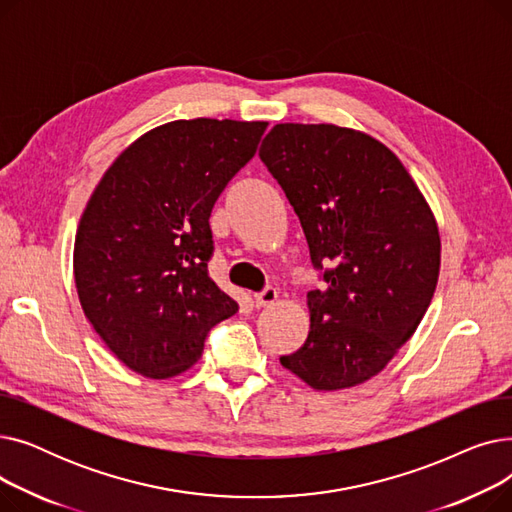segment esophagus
Here are the masks:
<instances>
[{
	"label": "esophagus",
	"instance_id": "esophagus-1",
	"mask_svg": "<svg viewBox=\"0 0 512 512\" xmlns=\"http://www.w3.org/2000/svg\"><path fill=\"white\" fill-rule=\"evenodd\" d=\"M278 301V290L274 286H265L261 292L255 294V305L257 307H267L274 305Z\"/></svg>",
	"mask_w": 512,
	"mask_h": 512
}]
</instances>
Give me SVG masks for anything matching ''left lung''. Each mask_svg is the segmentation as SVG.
<instances>
[{"instance_id":"1","label":"left lung","mask_w":512,"mask_h":512,"mask_svg":"<svg viewBox=\"0 0 512 512\" xmlns=\"http://www.w3.org/2000/svg\"><path fill=\"white\" fill-rule=\"evenodd\" d=\"M259 157L299 215L326 284L311 328L280 363L315 390L378 375L421 324L440 274L434 213L380 141L334 124H276Z\"/></svg>"}]
</instances>
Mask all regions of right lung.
<instances>
[{
  "instance_id": "add662e5",
  "label": "right lung",
  "mask_w": 512,
  "mask_h": 512,
  "mask_svg": "<svg viewBox=\"0 0 512 512\" xmlns=\"http://www.w3.org/2000/svg\"><path fill=\"white\" fill-rule=\"evenodd\" d=\"M267 122L176 120L107 168L80 218L74 282L107 348L132 371L172 378L238 311L211 278V209L257 151Z\"/></svg>"
}]
</instances>
